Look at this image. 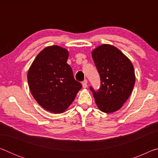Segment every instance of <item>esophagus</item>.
Listing matches in <instances>:
<instances>
[{"mask_svg": "<svg viewBox=\"0 0 158 158\" xmlns=\"http://www.w3.org/2000/svg\"><path fill=\"white\" fill-rule=\"evenodd\" d=\"M88 81L87 80H84V81L82 82V86H83V88H84V89H85V88H87V86H88Z\"/></svg>", "mask_w": 158, "mask_h": 158, "instance_id": "1", "label": "esophagus"}]
</instances>
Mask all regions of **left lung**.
Here are the masks:
<instances>
[{
    "label": "left lung",
    "instance_id": "1",
    "mask_svg": "<svg viewBox=\"0 0 158 158\" xmlns=\"http://www.w3.org/2000/svg\"><path fill=\"white\" fill-rule=\"evenodd\" d=\"M92 57L101 79L98 92L90 87L95 103L101 111L113 113L122 107L132 92L135 83L133 65L118 48L108 44L95 48Z\"/></svg>",
    "mask_w": 158,
    "mask_h": 158
}]
</instances>
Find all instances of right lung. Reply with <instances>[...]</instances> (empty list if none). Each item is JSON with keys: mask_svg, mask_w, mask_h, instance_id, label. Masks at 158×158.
<instances>
[{"mask_svg": "<svg viewBox=\"0 0 158 158\" xmlns=\"http://www.w3.org/2000/svg\"><path fill=\"white\" fill-rule=\"evenodd\" d=\"M69 52L58 45L45 47L28 71V86L35 100L53 114L65 111L81 89L67 63Z\"/></svg>", "mask_w": 158, "mask_h": 158, "instance_id": "obj_1", "label": "right lung"}]
</instances>
